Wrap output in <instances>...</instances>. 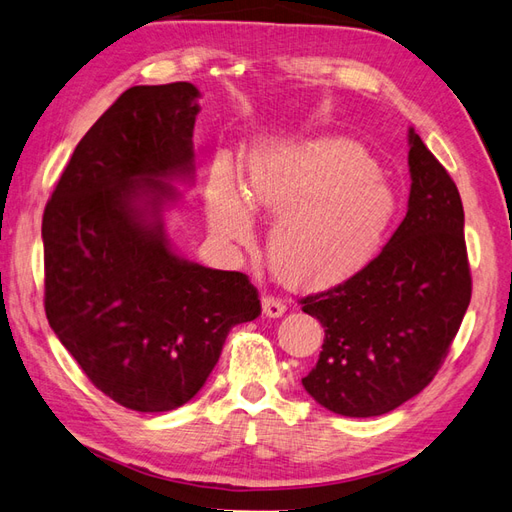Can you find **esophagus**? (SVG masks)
Segmentation results:
<instances>
[{
    "label": "esophagus",
    "mask_w": 512,
    "mask_h": 512,
    "mask_svg": "<svg viewBox=\"0 0 512 512\" xmlns=\"http://www.w3.org/2000/svg\"><path fill=\"white\" fill-rule=\"evenodd\" d=\"M261 310H264L266 318H279L285 314V303L281 299H277V296L268 294L261 299Z\"/></svg>",
    "instance_id": "obj_1"
}]
</instances>
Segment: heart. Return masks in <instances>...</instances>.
<instances>
[{
    "label": "heart",
    "mask_w": 512,
    "mask_h": 512,
    "mask_svg": "<svg viewBox=\"0 0 512 512\" xmlns=\"http://www.w3.org/2000/svg\"><path fill=\"white\" fill-rule=\"evenodd\" d=\"M209 227L246 242L251 213L277 218L268 253L277 275L325 285L371 261L397 213V194L355 141L318 137L248 154L237 185L231 165H211L205 192Z\"/></svg>",
    "instance_id": "heart-1"
}]
</instances>
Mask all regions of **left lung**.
I'll return each instance as SVG.
<instances>
[{
	"mask_svg": "<svg viewBox=\"0 0 512 512\" xmlns=\"http://www.w3.org/2000/svg\"><path fill=\"white\" fill-rule=\"evenodd\" d=\"M410 198L375 259L301 299L325 342L303 386L342 417H379L432 382L471 301L465 211L456 183L410 128Z\"/></svg>",
	"mask_w": 512,
	"mask_h": 512,
	"instance_id": "8db88e82",
	"label": "left lung"
}]
</instances>
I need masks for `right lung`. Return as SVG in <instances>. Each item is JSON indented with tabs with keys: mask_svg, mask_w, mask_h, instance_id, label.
<instances>
[{
	"mask_svg": "<svg viewBox=\"0 0 512 512\" xmlns=\"http://www.w3.org/2000/svg\"><path fill=\"white\" fill-rule=\"evenodd\" d=\"M200 91L130 87L80 139L43 213L45 314L91 384L120 406L168 412L205 386L231 327L261 314L244 272L178 255L168 183L194 176Z\"/></svg>",
	"mask_w": 512,
	"mask_h": 512,
	"instance_id": "obj_1",
	"label": "right lung"
}]
</instances>
